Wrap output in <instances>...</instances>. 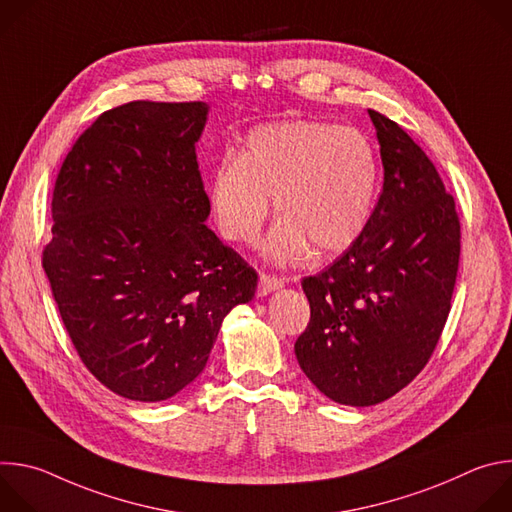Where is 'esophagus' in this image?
Here are the masks:
<instances>
[{
	"instance_id": "1",
	"label": "esophagus",
	"mask_w": 512,
	"mask_h": 512,
	"mask_svg": "<svg viewBox=\"0 0 512 512\" xmlns=\"http://www.w3.org/2000/svg\"><path fill=\"white\" fill-rule=\"evenodd\" d=\"M283 283H285L283 277H277V275H271V273H261L257 294L259 296H267V294H271V291L279 289Z\"/></svg>"
}]
</instances>
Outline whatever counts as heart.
<instances>
[{"mask_svg": "<svg viewBox=\"0 0 512 512\" xmlns=\"http://www.w3.org/2000/svg\"><path fill=\"white\" fill-rule=\"evenodd\" d=\"M375 145L358 129L324 121H283L253 129L237 156L212 170L210 210L221 235L253 245L269 200L281 221L267 255L300 261L348 251L367 231L379 194Z\"/></svg>", "mask_w": 512, "mask_h": 512, "instance_id": "1", "label": "heart"}]
</instances>
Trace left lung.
I'll use <instances>...</instances> for the list:
<instances>
[{"label": "left lung", "instance_id": "1", "mask_svg": "<svg viewBox=\"0 0 512 512\" xmlns=\"http://www.w3.org/2000/svg\"><path fill=\"white\" fill-rule=\"evenodd\" d=\"M383 190L362 237L302 279L310 322L296 340L306 377L332 401L377 405L429 362L446 326L460 263L454 196L419 145L369 109Z\"/></svg>", "mask_w": 512, "mask_h": 512}]
</instances>
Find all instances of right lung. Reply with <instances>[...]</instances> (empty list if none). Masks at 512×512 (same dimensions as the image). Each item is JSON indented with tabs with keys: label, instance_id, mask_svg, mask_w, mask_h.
<instances>
[{
	"label": "right lung",
	"instance_id": "1",
	"mask_svg": "<svg viewBox=\"0 0 512 512\" xmlns=\"http://www.w3.org/2000/svg\"><path fill=\"white\" fill-rule=\"evenodd\" d=\"M208 107L131 101L101 113L52 190L42 267L85 367L113 393L156 403L206 367L257 271L204 221L196 160Z\"/></svg>",
	"mask_w": 512,
	"mask_h": 512
}]
</instances>
